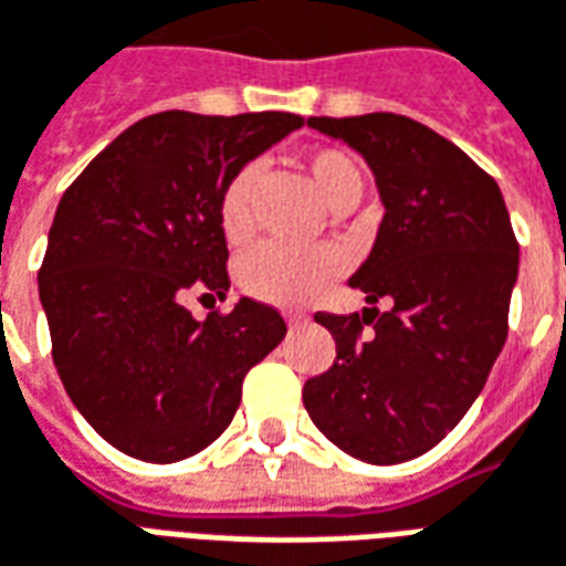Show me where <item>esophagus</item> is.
<instances>
[{
  "label": "esophagus",
  "instance_id": "34e87169",
  "mask_svg": "<svg viewBox=\"0 0 566 566\" xmlns=\"http://www.w3.org/2000/svg\"><path fill=\"white\" fill-rule=\"evenodd\" d=\"M286 323H290V326H302V323H307V316H304V314H286Z\"/></svg>",
  "mask_w": 566,
  "mask_h": 566
}]
</instances>
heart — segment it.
<instances>
[{
	"label": "heart",
	"mask_w": 566,
	"mask_h": 566,
	"mask_svg": "<svg viewBox=\"0 0 566 566\" xmlns=\"http://www.w3.org/2000/svg\"><path fill=\"white\" fill-rule=\"evenodd\" d=\"M304 174L319 195V200L332 210H350L363 195V174L350 151L344 148H314L304 155ZM252 186L255 167L247 164L238 174H231L219 191V228L228 243H247L252 234ZM344 255L335 247H314V250H286L276 243L255 247L240 262V286L252 298L268 304L295 307L314 298L332 276H338Z\"/></svg>",
	"instance_id": "heart-1"
}]
</instances>
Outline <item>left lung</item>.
I'll use <instances>...</instances> for the list:
<instances>
[{
  "label": "left lung",
  "mask_w": 566,
  "mask_h": 566,
  "mask_svg": "<svg viewBox=\"0 0 566 566\" xmlns=\"http://www.w3.org/2000/svg\"><path fill=\"white\" fill-rule=\"evenodd\" d=\"M307 124L375 174L387 212L350 286L390 311L314 316L338 356L304 384V408L344 454L405 463L442 442L482 392L509 335L518 240L494 176L427 124L392 112Z\"/></svg>",
  "instance_id": "left-lung-1"
}]
</instances>
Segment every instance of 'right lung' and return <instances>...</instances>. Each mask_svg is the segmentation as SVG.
<instances>
[{"label": "right lung", "mask_w": 566, "mask_h": 566, "mask_svg": "<svg viewBox=\"0 0 566 566\" xmlns=\"http://www.w3.org/2000/svg\"><path fill=\"white\" fill-rule=\"evenodd\" d=\"M302 115H148L87 164L48 231L39 298L72 405L124 454L176 463L234 418L243 378L286 335L271 304L188 314V292L226 298L219 191Z\"/></svg>", "instance_id": "add662e5"}]
</instances>
